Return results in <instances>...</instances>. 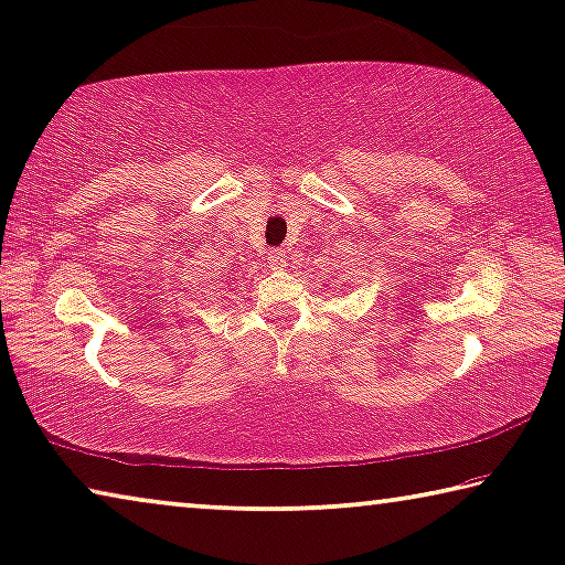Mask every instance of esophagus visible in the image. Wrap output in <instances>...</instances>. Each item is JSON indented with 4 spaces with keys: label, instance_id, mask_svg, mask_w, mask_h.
Here are the masks:
<instances>
[{
    "label": "esophagus",
    "instance_id": "1",
    "mask_svg": "<svg viewBox=\"0 0 565 565\" xmlns=\"http://www.w3.org/2000/svg\"><path fill=\"white\" fill-rule=\"evenodd\" d=\"M268 262H271V268H284L286 266V250L274 248L271 254H268Z\"/></svg>",
    "mask_w": 565,
    "mask_h": 565
}]
</instances>
